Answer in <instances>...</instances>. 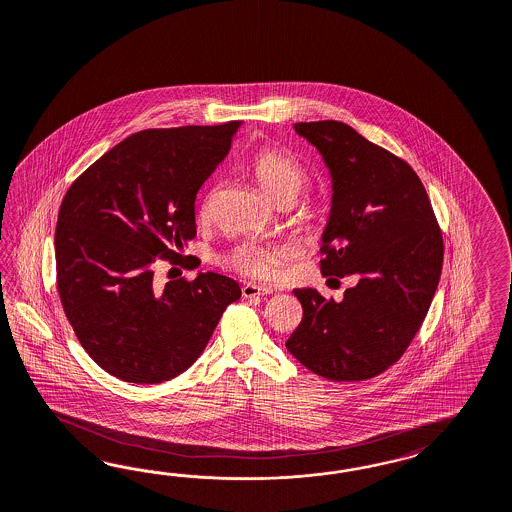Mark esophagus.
Listing matches in <instances>:
<instances>
[{
  "instance_id": "obj_1",
  "label": "esophagus",
  "mask_w": 512,
  "mask_h": 512,
  "mask_svg": "<svg viewBox=\"0 0 512 512\" xmlns=\"http://www.w3.org/2000/svg\"><path fill=\"white\" fill-rule=\"evenodd\" d=\"M272 293H274L272 287L257 285V283H244V287H242V295L246 296V298H251V296L272 295Z\"/></svg>"
}]
</instances>
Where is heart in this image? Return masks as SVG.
Returning a JSON list of instances; mask_svg holds the SVG:
<instances>
[{
    "label": "heart",
    "mask_w": 512,
    "mask_h": 512,
    "mask_svg": "<svg viewBox=\"0 0 512 512\" xmlns=\"http://www.w3.org/2000/svg\"><path fill=\"white\" fill-rule=\"evenodd\" d=\"M248 167L255 182L274 201H278L285 193L296 195L306 178V172L295 157L274 148H264L251 155ZM210 201L212 197H206L202 202V217L208 216ZM227 264L251 278L274 279L279 274L281 251L272 244L248 242L236 246L231 251V255L227 257Z\"/></svg>",
    "instance_id": "1"
}]
</instances>
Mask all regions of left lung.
<instances>
[{
  "mask_svg": "<svg viewBox=\"0 0 512 512\" xmlns=\"http://www.w3.org/2000/svg\"><path fill=\"white\" fill-rule=\"evenodd\" d=\"M332 180L321 236L325 278H353L340 302L295 289L302 323L285 341L310 372L364 381L402 357L432 304L443 266V236L417 172L351 125L300 122Z\"/></svg>",
  "mask_w": 512,
  "mask_h": 512,
  "instance_id": "8db88e82",
  "label": "left lung"
}]
</instances>
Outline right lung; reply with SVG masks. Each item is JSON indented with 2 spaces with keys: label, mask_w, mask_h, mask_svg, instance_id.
I'll use <instances>...</instances> for the list:
<instances>
[{
  "label": "right lung",
  "mask_w": 512,
  "mask_h": 512,
  "mask_svg": "<svg viewBox=\"0 0 512 512\" xmlns=\"http://www.w3.org/2000/svg\"><path fill=\"white\" fill-rule=\"evenodd\" d=\"M242 122L146 129L116 144L63 197L54 236L63 311L86 353L125 383L155 385L201 357L234 279L154 283L157 259L197 234L195 199Z\"/></svg>",
  "instance_id": "right-lung-1"
}]
</instances>
